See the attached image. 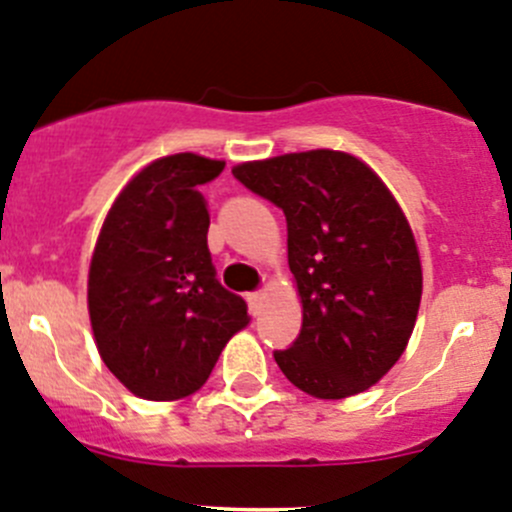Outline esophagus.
Masks as SVG:
<instances>
[{
	"label": "esophagus",
	"instance_id": "obj_1",
	"mask_svg": "<svg viewBox=\"0 0 512 512\" xmlns=\"http://www.w3.org/2000/svg\"><path fill=\"white\" fill-rule=\"evenodd\" d=\"M262 302H265V292H250V294H247V304H250L252 314L260 312Z\"/></svg>",
	"mask_w": 512,
	"mask_h": 512
}]
</instances>
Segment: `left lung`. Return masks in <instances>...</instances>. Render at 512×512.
<instances>
[{
    "instance_id": "left-lung-1",
    "label": "left lung",
    "mask_w": 512,
    "mask_h": 512,
    "mask_svg": "<svg viewBox=\"0 0 512 512\" xmlns=\"http://www.w3.org/2000/svg\"><path fill=\"white\" fill-rule=\"evenodd\" d=\"M232 175L287 218L302 329L277 366L314 399L379 384L406 352L423 292L416 237L361 158L332 148L247 160Z\"/></svg>"
}]
</instances>
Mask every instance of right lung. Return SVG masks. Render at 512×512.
I'll use <instances>...</instances> for the list:
<instances>
[{"instance_id":"right-lung-1","label":"right lung","mask_w":512,"mask_h":512,"mask_svg":"<svg viewBox=\"0 0 512 512\" xmlns=\"http://www.w3.org/2000/svg\"><path fill=\"white\" fill-rule=\"evenodd\" d=\"M225 160L173 153L143 165L113 200L91 255L89 317L103 364L148 401H178L208 381L250 324L215 280L200 185Z\"/></svg>"}]
</instances>
